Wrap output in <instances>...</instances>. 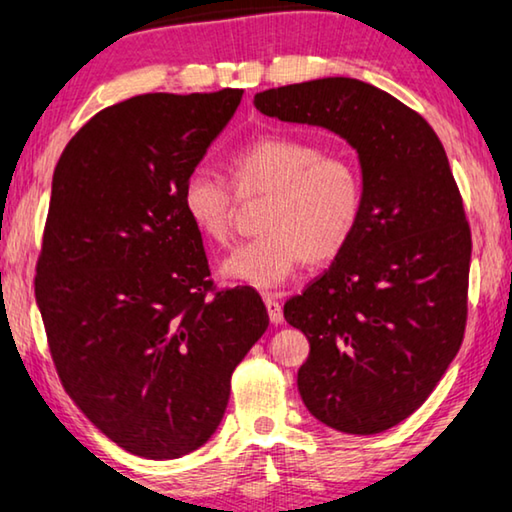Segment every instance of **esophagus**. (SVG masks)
I'll use <instances>...</instances> for the list:
<instances>
[{"mask_svg":"<svg viewBox=\"0 0 512 512\" xmlns=\"http://www.w3.org/2000/svg\"><path fill=\"white\" fill-rule=\"evenodd\" d=\"M263 300H265V307H268L270 321H272L274 325L284 323V311H281V300H279V295H277V293H265V295H263Z\"/></svg>","mask_w":512,"mask_h":512,"instance_id":"1","label":"esophagus"}]
</instances>
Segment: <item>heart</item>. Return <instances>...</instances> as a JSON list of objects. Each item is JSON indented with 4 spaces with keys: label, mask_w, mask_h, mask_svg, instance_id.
<instances>
[{
    "label": "heart",
    "mask_w": 512,
    "mask_h": 512,
    "mask_svg": "<svg viewBox=\"0 0 512 512\" xmlns=\"http://www.w3.org/2000/svg\"><path fill=\"white\" fill-rule=\"evenodd\" d=\"M240 201L265 198L258 212L261 235L221 261V274L256 288L284 284L302 263L321 265L351 242L365 207L360 166L339 152H323L311 140L268 133L228 159ZM182 207L207 242L233 238L238 199L217 175L191 173Z\"/></svg>",
    "instance_id": "obj_1"
}]
</instances>
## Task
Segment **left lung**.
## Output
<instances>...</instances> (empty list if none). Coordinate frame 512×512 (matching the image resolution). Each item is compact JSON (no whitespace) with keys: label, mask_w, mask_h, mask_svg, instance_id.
Instances as JSON below:
<instances>
[{"label":"left lung","mask_w":512,"mask_h":512,"mask_svg":"<svg viewBox=\"0 0 512 512\" xmlns=\"http://www.w3.org/2000/svg\"><path fill=\"white\" fill-rule=\"evenodd\" d=\"M254 103L358 150L360 224L284 318L309 339L298 390L311 416L346 434L385 432L425 402L464 339L471 228L446 150L425 117L355 78L277 87Z\"/></svg>","instance_id":"1"}]
</instances>
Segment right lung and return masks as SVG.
Segmentation results:
<instances>
[{
  "instance_id": "obj_1",
  "label": "right lung",
  "mask_w": 512,
  "mask_h": 512,
  "mask_svg": "<svg viewBox=\"0 0 512 512\" xmlns=\"http://www.w3.org/2000/svg\"><path fill=\"white\" fill-rule=\"evenodd\" d=\"M242 90L140 94L64 147L34 293L64 390L110 441L147 459L201 448L270 316L251 286L217 288L182 207L187 177Z\"/></svg>"
}]
</instances>
